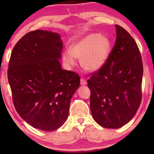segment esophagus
<instances>
[{
    "label": "esophagus",
    "instance_id": "34e87169",
    "mask_svg": "<svg viewBox=\"0 0 154 154\" xmlns=\"http://www.w3.org/2000/svg\"><path fill=\"white\" fill-rule=\"evenodd\" d=\"M81 85H87V81L83 77L81 78Z\"/></svg>",
    "mask_w": 154,
    "mask_h": 154
}]
</instances>
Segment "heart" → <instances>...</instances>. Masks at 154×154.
I'll return each mask as SVG.
<instances>
[{"mask_svg": "<svg viewBox=\"0 0 154 154\" xmlns=\"http://www.w3.org/2000/svg\"><path fill=\"white\" fill-rule=\"evenodd\" d=\"M110 49L108 39L98 34H91L72 44L65 51L63 63L67 68L76 64V58H80L82 66L87 70L97 71L102 67L109 57Z\"/></svg>", "mask_w": 154, "mask_h": 154, "instance_id": "b5f03b06", "label": "heart"}]
</instances>
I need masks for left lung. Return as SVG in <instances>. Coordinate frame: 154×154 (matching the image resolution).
<instances>
[{
    "label": "left lung",
    "instance_id": "left-lung-1",
    "mask_svg": "<svg viewBox=\"0 0 154 154\" xmlns=\"http://www.w3.org/2000/svg\"><path fill=\"white\" fill-rule=\"evenodd\" d=\"M115 27V44L106 63L87 81L93 119L107 128H119L131 120L142 96L143 63L139 48L125 29L117 24Z\"/></svg>",
    "mask_w": 154,
    "mask_h": 154
}]
</instances>
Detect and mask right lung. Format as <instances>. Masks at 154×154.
I'll return each mask as SVG.
<instances>
[{
  "label": "right lung",
  "instance_id": "add662e5",
  "mask_svg": "<svg viewBox=\"0 0 154 154\" xmlns=\"http://www.w3.org/2000/svg\"><path fill=\"white\" fill-rule=\"evenodd\" d=\"M63 44L57 33L36 30L25 34L10 58L8 80L15 109L30 126L53 131L66 121L80 77L61 69Z\"/></svg>",
  "mask_w": 154,
  "mask_h": 154
}]
</instances>
